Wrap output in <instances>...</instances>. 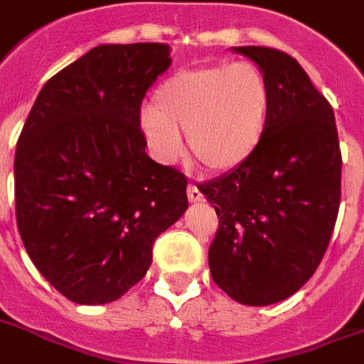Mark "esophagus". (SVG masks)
<instances>
[{"mask_svg": "<svg viewBox=\"0 0 364 364\" xmlns=\"http://www.w3.org/2000/svg\"><path fill=\"white\" fill-rule=\"evenodd\" d=\"M188 194V200L192 201V203H198V201H203V194L200 192V188L196 187V185H191L187 191Z\"/></svg>", "mask_w": 364, "mask_h": 364, "instance_id": "obj_1", "label": "esophagus"}]
</instances>
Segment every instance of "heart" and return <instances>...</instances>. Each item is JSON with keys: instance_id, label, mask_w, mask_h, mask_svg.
Wrapping results in <instances>:
<instances>
[{"instance_id": "heart-1", "label": "heart", "mask_w": 364, "mask_h": 364, "mask_svg": "<svg viewBox=\"0 0 364 364\" xmlns=\"http://www.w3.org/2000/svg\"><path fill=\"white\" fill-rule=\"evenodd\" d=\"M272 87L257 64L216 63L179 70L155 90L140 125L161 161L183 151L181 131L198 163L222 172L248 161L267 135Z\"/></svg>"}]
</instances>
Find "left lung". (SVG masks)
Here are the masks:
<instances>
[{
  "mask_svg": "<svg viewBox=\"0 0 364 364\" xmlns=\"http://www.w3.org/2000/svg\"><path fill=\"white\" fill-rule=\"evenodd\" d=\"M272 87L257 151L200 191L218 215L210 276L235 301L270 305L300 291L328 250L341 205V148L329 102L291 55L233 48Z\"/></svg>",
  "mask_w": 364,
  "mask_h": 364,
  "instance_id": "8db88e82",
  "label": "left lung"
}]
</instances>
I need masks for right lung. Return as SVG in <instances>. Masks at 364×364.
<instances>
[{"mask_svg":"<svg viewBox=\"0 0 364 364\" xmlns=\"http://www.w3.org/2000/svg\"><path fill=\"white\" fill-rule=\"evenodd\" d=\"M170 46L103 44L55 73L14 157L18 231L42 276L81 305L114 301L187 210V177L146 154L140 105Z\"/></svg>","mask_w":364,"mask_h":364,"instance_id":"right-lung-1","label":"right lung"}]
</instances>
